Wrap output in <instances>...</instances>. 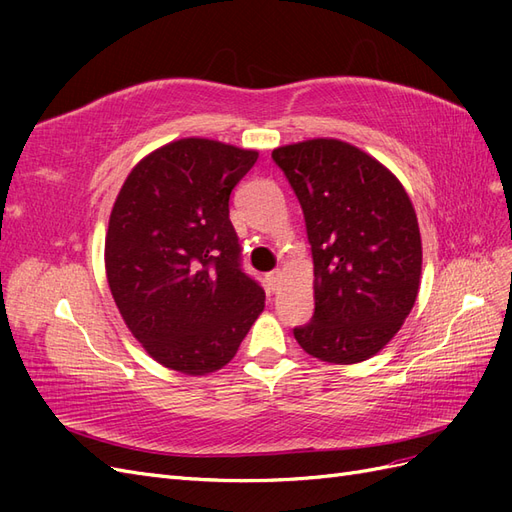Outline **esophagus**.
<instances>
[{
  "instance_id": "1",
  "label": "esophagus",
  "mask_w": 512,
  "mask_h": 512,
  "mask_svg": "<svg viewBox=\"0 0 512 512\" xmlns=\"http://www.w3.org/2000/svg\"><path fill=\"white\" fill-rule=\"evenodd\" d=\"M282 280H284V273H282V271H273V273H269V275H267V282H269L271 290H277V288H280Z\"/></svg>"
}]
</instances>
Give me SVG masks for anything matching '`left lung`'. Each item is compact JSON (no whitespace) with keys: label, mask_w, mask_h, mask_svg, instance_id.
<instances>
[{"label":"left lung","mask_w":512,"mask_h":512,"mask_svg":"<svg viewBox=\"0 0 512 512\" xmlns=\"http://www.w3.org/2000/svg\"><path fill=\"white\" fill-rule=\"evenodd\" d=\"M271 156L303 207L314 256L316 309L294 339L320 361H367L397 335L421 288L412 200L382 162L339 138H309Z\"/></svg>","instance_id":"obj_1"}]
</instances>
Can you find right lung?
I'll return each instance as SVG.
<instances>
[{"label": "right lung", "instance_id": "1", "mask_svg": "<svg viewBox=\"0 0 512 512\" xmlns=\"http://www.w3.org/2000/svg\"><path fill=\"white\" fill-rule=\"evenodd\" d=\"M258 160L211 138L151 151L123 181L108 220V288L153 361L207 376L237 354L265 309V290L241 271L228 198Z\"/></svg>", "mask_w": 512, "mask_h": 512}]
</instances>
